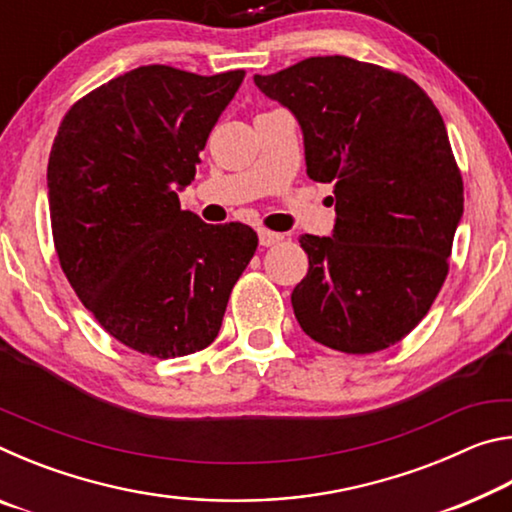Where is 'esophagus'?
<instances>
[{
    "label": "esophagus",
    "mask_w": 512,
    "mask_h": 512,
    "mask_svg": "<svg viewBox=\"0 0 512 512\" xmlns=\"http://www.w3.org/2000/svg\"><path fill=\"white\" fill-rule=\"evenodd\" d=\"M282 239H284V235H280V232H271V230H259V244H262L264 248H268V246H275V244H280Z\"/></svg>",
    "instance_id": "34e87169"
}]
</instances>
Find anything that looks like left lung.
I'll use <instances>...</instances> for the list:
<instances>
[{
    "mask_svg": "<svg viewBox=\"0 0 512 512\" xmlns=\"http://www.w3.org/2000/svg\"><path fill=\"white\" fill-rule=\"evenodd\" d=\"M253 81L298 119L307 176L334 185L332 237H300L309 271L291 293L293 314L332 350L391 348L436 300L463 216L443 117L404 74L348 56Z\"/></svg>",
    "mask_w": 512,
    "mask_h": 512,
    "instance_id": "obj_1",
    "label": "left lung"
}]
</instances>
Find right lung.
Here are the masks:
<instances>
[{
  "instance_id": "1",
  "label": "right lung",
  "mask_w": 512,
  "mask_h": 512,
  "mask_svg": "<svg viewBox=\"0 0 512 512\" xmlns=\"http://www.w3.org/2000/svg\"><path fill=\"white\" fill-rule=\"evenodd\" d=\"M244 76L131 69L74 103L51 146L47 196L63 273L101 327L142 354L207 348L257 250L253 228L210 225L178 201Z\"/></svg>"
}]
</instances>
